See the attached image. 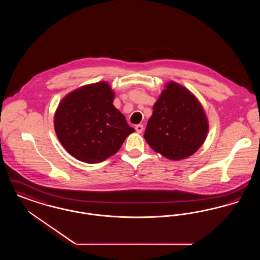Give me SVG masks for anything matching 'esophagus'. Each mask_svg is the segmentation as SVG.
<instances>
[{"instance_id": "34e87169", "label": "esophagus", "mask_w": 260, "mask_h": 260, "mask_svg": "<svg viewBox=\"0 0 260 260\" xmlns=\"http://www.w3.org/2000/svg\"><path fill=\"white\" fill-rule=\"evenodd\" d=\"M136 131L137 134H141L143 132V125L142 124H137V125H136Z\"/></svg>"}]
</instances>
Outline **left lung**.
Wrapping results in <instances>:
<instances>
[{
	"mask_svg": "<svg viewBox=\"0 0 260 260\" xmlns=\"http://www.w3.org/2000/svg\"><path fill=\"white\" fill-rule=\"evenodd\" d=\"M209 120L199 99L185 87L168 82L153 106L144 138L167 159L180 161L204 144Z\"/></svg>",
	"mask_w": 260,
	"mask_h": 260,
	"instance_id": "8db88e82",
	"label": "left lung"
}]
</instances>
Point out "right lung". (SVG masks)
Returning a JSON list of instances; mask_svg holds the SVG:
<instances>
[{"mask_svg": "<svg viewBox=\"0 0 260 260\" xmlns=\"http://www.w3.org/2000/svg\"><path fill=\"white\" fill-rule=\"evenodd\" d=\"M115 92L103 81L78 87L59 102L54 131L65 150L79 161L98 164L115 155L135 132L114 105Z\"/></svg>", "mask_w": 260, "mask_h": 260, "instance_id": "add662e5", "label": "right lung"}]
</instances>
